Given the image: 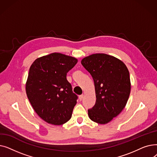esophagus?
Returning a JSON list of instances; mask_svg holds the SVG:
<instances>
[{"instance_id": "34e87169", "label": "esophagus", "mask_w": 157, "mask_h": 157, "mask_svg": "<svg viewBox=\"0 0 157 157\" xmlns=\"http://www.w3.org/2000/svg\"><path fill=\"white\" fill-rule=\"evenodd\" d=\"M83 95H80L79 96V99L80 101H81L82 100H83Z\"/></svg>"}]
</instances>
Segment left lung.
I'll return each mask as SVG.
<instances>
[{"mask_svg": "<svg viewBox=\"0 0 157 157\" xmlns=\"http://www.w3.org/2000/svg\"><path fill=\"white\" fill-rule=\"evenodd\" d=\"M81 64L91 74L95 85L96 102L88 110L89 118L105 124L126 105L131 88L128 70L123 62L104 53L86 56Z\"/></svg>", "mask_w": 157, "mask_h": 157, "instance_id": "obj_1", "label": "left lung"}]
</instances>
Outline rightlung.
Listing matches in <instances>:
<instances>
[{
	"mask_svg": "<svg viewBox=\"0 0 157 157\" xmlns=\"http://www.w3.org/2000/svg\"><path fill=\"white\" fill-rule=\"evenodd\" d=\"M77 62L74 57L53 53L39 58L30 66L27 97L39 117L48 123L60 125L72 117L78 97L66 76Z\"/></svg>",
	"mask_w": 157,
	"mask_h": 157,
	"instance_id": "obj_1",
	"label": "right lung"
}]
</instances>
